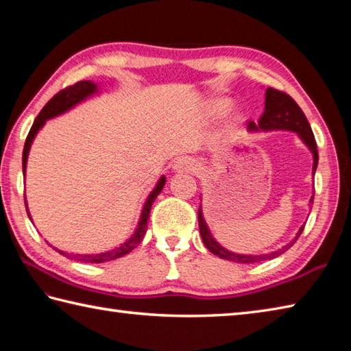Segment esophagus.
Here are the masks:
<instances>
[{
    "instance_id": "obj_1",
    "label": "esophagus",
    "mask_w": 351,
    "mask_h": 351,
    "mask_svg": "<svg viewBox=\"0 0 351 351\" xmlns=\"http://www.w3.org/2000/svg\"><path fill=\"white\" fill-rule=\"evenodd\" d=\"M172 168H174L176 172H183V171L191 172V171H195V169L199 168V163H197V160H195V158H191V157H180V158L177 160V162L174 163V166H172Z\"/></svg>"
}]
</instances>
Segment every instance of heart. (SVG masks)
<instances>
[{
    "label": "heart",
    "instance_id": "heart-1",
    "mask_svg": "<svg viewBox=\"0 0 351 351\" xmlns=\"http://www.w3.org/2000/svg\"><path fill=\"white\" fill-rule=\"evenodd\" d=\"M225 106H226V103H225V101L220 103V108H225Z\"/></svg>",
    "mask_w": 351,
    "mask_h": 351
}]
</instances>
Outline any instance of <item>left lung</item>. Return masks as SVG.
I'll list each match as a JSON object with an SVG mask.
<instances>
[{"label": "left lung", "instance_id": "obj_1", "mask_svg": "<svg viewBox=\"0 0 351 351\" xmlns=\"http://www.w3.org/2000/svg\"><path fill=\"white\" fill-rule=\"evenodd\" d=\"M248 131L250 132H254V131L296 132L299 135V138L304 141L306 147H308L313 154V176H315L316 168H317V160H319L315 135H313L311 126L308 120H306L305 114L302 112V109H300L298 106V103L294 101L290 95L285 94V92H280L273 88H268L265 90V110H263L259 121L248 123ZM313 197H315V195H311L310 199L311 205H313ZM199 228H200L202 241H204L205 247L210 250L213 254L219 256L220 259H226L236 263H256V262L274 259V257L284 254L288 248L293 247L294 242L298 241L299 236L302 234L304 231V226H302V228L298 231L296 237H294L290 243H287L280 250L271 251V253L268 254H237L223 248L222 245H220L216 239L211 236V232L208 230V225L204 219V213H202V205L199 208Z\"/></svg>", "mask_w": 351, "mask_h": 351}]
</instances>
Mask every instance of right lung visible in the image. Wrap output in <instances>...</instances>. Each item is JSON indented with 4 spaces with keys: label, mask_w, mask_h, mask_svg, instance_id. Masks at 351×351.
Masks as SVG:
<instances>
[{
    "label": "right lung",
    "mask_w": 351,
    "mask_h": 351,
    "mask_svg": "<svg viewBox=\"0 0 351 351\" xmlns=\"http://www.w3.org/2000/svg\"><path fill=\"white\" fill-rule=\"evenodd\" d=\"M94 94H98V84L94 83V82H89V80H84V82H78L75 84L69 86V88L60 90L57 95H53L51 100L46 103V106L41 109V112L35 119L34 125H32V128H30V131L27 134L26 143H24V149H23V172H24V176H26V165H27V156H29L30 146H32V141L35 138V135L38 134V131L43 126H45L46 120L53 119V117H58L61 114L67 112V110L72 109L73 106H77L78 103L84 101L86 98H89L90 95H94ZM165 182H166L165 176H162V177H160V180L157 182L156 188H154L151 194L147 195V199H146L145 205H143V210H141V216H140L137 228H135L134 234L129 237L125 243L119 245V247H115L114 250L104 251V253H97V254H71V253H66V251H61V250H57V248H55V250H57L60 254L69 257L71 261H78V262H84V263H103V262L115 261V259H119V257L129 254L141 241H143V237L146 234V230H147V219H149L151 206L154 204V200L157 199V195L162 193V189L165 186ZM24 204H26V206H27L26 195H24ZM27 216L30 219L29 210H27ZM30 220H32V219H30Z\"/></svg>",
    "instance_id": "add662e5"
}]
</instances>
